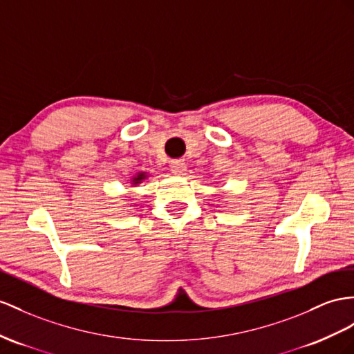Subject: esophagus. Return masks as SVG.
I'll return each mask as SVG.
<instances>
[{
    "mask_svg": "<svg viewBox=\"0 0 354 354\" xmlns=\"http://www.w3.org/2000/svg\"><path fill=\"white\" fill-rule=\"evenodd\" d=\"M170 167H171V171H174L175 175H185V171H187V165H185L184 160L171 161Z\"/></svg>",
    "mask_w": 354,
    "mask_h": 354,
    "instance_id": "esophagus-1",
    "label": "esophagus"
}]
</instances>
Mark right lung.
<instances>
[{"instance_id":"1","label":"right lung","mask_w":354,"mask_h":354,"mask_svg":"<svg viewBox=\"0 0 354 354\" xmlns=\"http://www.w3.org/2000/svg\"><path fill=\"white\" fill-rule=\"evenodd\" d=\"M148 178V174L147 171H140V174H138L136 175L133 179H131V183H133V185H138V184H140L143 179H147Z\"/></svg>"}]
</instances>
